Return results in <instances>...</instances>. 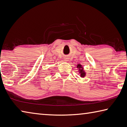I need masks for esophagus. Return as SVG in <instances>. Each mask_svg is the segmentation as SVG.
I'll return each instance as SVG.
<instances>
[{"mask_svg":"<svg viewBox=\"0 0 127 127\" xmlns=\"http://www.w3.org/2000/svg\"><path fill=\"white\" fill-rule=\"evenodd\" d=\"M64 60H65V61H67V59H65Z\"/></svg>","mask_w":127,"mask_h":127,"instance_id":"34e87169","label":"esophagus"}]
</instances>
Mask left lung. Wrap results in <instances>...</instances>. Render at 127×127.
Here are the masks:
<instances>
[{"mask_svg": "<svg viewBox=\"0 0 127 127\" xmlns=\"http://www.w3.org/2000/svg\"><path fill=\"white\" fill-rule=\"evenodd\" d=\"M77 68L78 69V72L79 74H80V76L81 77L83 78L85 77V76L86 75V73L85 71L84 70V69H83V67L80 64H77Z\"/></svg>", "mask_w": 127, "mask_h": 127, "instance_id": "obj_1", "label": "left lung"}]
</instances>
